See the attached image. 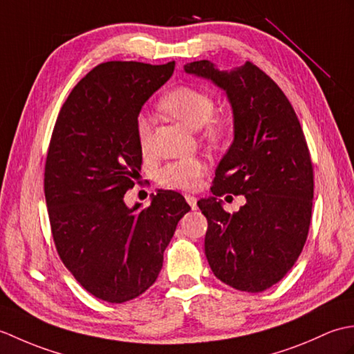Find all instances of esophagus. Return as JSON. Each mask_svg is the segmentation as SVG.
I'll list each match as a JSON object with an SVG mask.
<instances>
[{"mask_svg": "<svg viewBox=\"0 0 354 354\" xmlns=\"http://www.w3.org/2000/svg\"><path fill=\"white\" fill-rule=\"evenodd\" d=\"M185 201H187V204H189L193 209L198 207V198L193 196V194H185Z\"/></svg>", "mask_w": 354, "mask_h": 354, "instance_id": "obj_1", "label": "esophagus"}]
</instances>
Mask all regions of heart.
<instances>
[{"instance_id": "1", "label": "heart", "mask_w": 354, "mask_h": 354, "mask_svg": "<svg viewBox=\"0 0 354 354\" xmlns=\"http://www.w3.org/2000/svg\"><path fill=\"white\" fill-rule=\"evenodd\" d=\"M161 109L193 131L202 129L209 141H221L225 135V124L213 117L214 99L207 91L192 86L175 88L161 100ZM152 133V120L146 114L137 118V138L141 150H147ZM207 171L205 162L199 158H183L171 161L161 169L158 179L173 189L192 190Z\"/></svg>"}]
</instances>
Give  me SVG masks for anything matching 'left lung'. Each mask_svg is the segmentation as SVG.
Instances as JSON below:
<instances>
[{"instance_id": "left-lung-1", "label": "left lung", "mask_w": 354, "mask_h": 354, "mask_svg": "<svg viewBox=\"0 0 354 354\" xmlns=\"http://www.w3.org/2000/svg\"><path fill=\"white\" fill-rule=\"evenodd\" d=\"M225 93L232 111V142L216 169L213 196L198 202L208 221L205 255L213 274L243 292H263L297 261L309 232L313 169L295 111L257 66L222 70L209 61L184 65ZM243 194L230 215L216 198Z\"/></svg>"}]
</instances>
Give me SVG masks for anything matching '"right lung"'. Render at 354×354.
<instances>
[{"instance_id": "right-lung-1", "label": "right lung", "mask_w": 354, "mask_h": 354, "mask_svg": "<svg viewBox=\"0 0 354 354\" xmlns=\"http://www.w3.org/2000/svg\"><path fill=\"white\" fill-rule=\"evenodd\" d=\"M175 62H106L73 89L59 112L45 162V201L56 250L74 278L108 303L152 286L181 217V194L158 192L127 207L141 171L137 118Z\"/></svg>"}]
</instances>
